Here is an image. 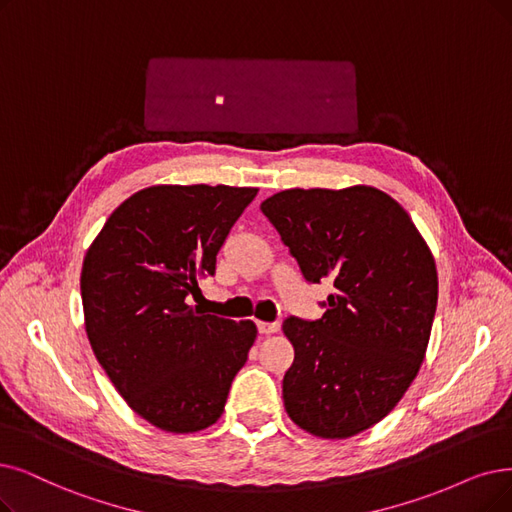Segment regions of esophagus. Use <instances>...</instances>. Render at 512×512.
<instances>
[{"label":"esophagus","instance_id":"1","mask_svg":"<svg viewBox=\"0 0 512 512\" xmlns=\"http://www.w3.org/2000/svg\"><path fill=\"white\" fill-rule=\"evenodd\" d=\"M258 325V332L262 336H269V334H275L279 330V323H267V321H256Z\"/></svg>","mask_w":512,"mask_h":512}]
</instances>
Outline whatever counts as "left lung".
<instances>
[{
    "instance_id": "left-lung-1",
    "label": "left lung",
    "mask_w": 512,
    "mask_h": 512,
    "mask_svg": "<svg viewBox=\"0 0 512 512\" xmlns=\"http://www.w3.org/2000/svg\"><path fill=\"white\" fill-rule=\"evenodd\" d=\"M306 281L330 279L317 321L290 317L283 405L319 439L378 424L420 372L437 309V267L410 214L376 187L288 189L260 203Z\"/></svg>"
}]
</instances>
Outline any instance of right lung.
<instances>
[{
    "mask_svg": "<svg viewBox=\"0 0 512 512\" xmlns=\"http://www.w3.org/2000/svg\"><path fill=\"white\" fill-rule=\"evenodd\" d=\"M254 187L153 185L130 195L94 237L81 267L92 351L117 393L159 431L212 426L256 340L254 321L206 315L187 298Z\"/></svg>",
    "mask_w": 512,
    "mask_h": 512,
    "instance_id": "1",
    "label": "right lung"
}]
</instances>
